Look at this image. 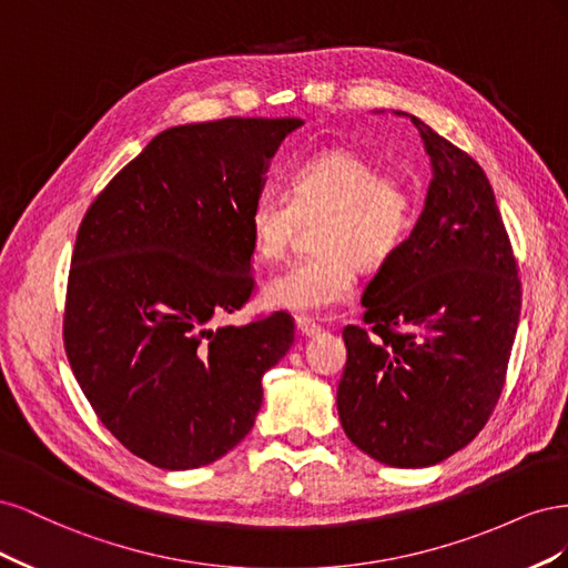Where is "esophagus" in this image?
<instances>
[{
    "instance_id": "obj_1",
    "label": "esophagus",
    "mask_w": 568,
    "mask_h": 568,
    "mask_svg": "<svg viewBox=\"0 0 568 568\" xmlns=\"http://www.w3.org/2000/svg\"><path fill=\"white\" fill-rule=\"evenodd\" d=\"M296 329L301 336H317L322 332V326L315 324L311 317H296Z\"/></svg>"
}]
</instances>
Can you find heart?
I'll list each match as a JSON object with an SVG mask.
<instances>
[{
  "instance_id": "obj_1",
  "label": "heart",
  "mask_w": 568,
  "mask_h": 568,
  "mask_svg": "<svg viewBox=\"0 0 568 568\" xmlns=\"http://www.w3.org/2000/svg\"><path fill=\"white\" fill-rule=\"evenodd\" d=\"M320 215V248L272 277L263 298L296 315H324L355 294L357 270L379 272L407 246L419 220L417 189L382 173L369 156L346 146L311 153L286 173V194L263 189L251 201L248 234L257 261L284 257L298 217Z\"/></svg>"
}]
</instances>
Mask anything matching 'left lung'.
Instances as JSON below:
<instances>
[{
  "instance_id": "8db88e82",
  "label": "left lung",
  "mask_w": 568,
  "mask_h": 568,
  "mask_svg": "<svg viewBox=\"0 0 568 568\" xmlns=\"http://www.w3.org/2000/svg\"><path fill=\"white\" fill-rule=\"evenodd\" d=\"M434 180L407 246L348 324L341 426L388 467L417 469L471 443L500 400L521 282L493 186L469 153L409 115Z\"/></svg>"
}]
</instances>
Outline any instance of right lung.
<instances>
[{
	"mask_svg": "<svg viewBox=\"0 0 568 568\" xmlns=\"http://www.w3.org/2000/svg\"><path fill=\"white\" fill-rule=\"evenodd\" d=\"M301 118L161 132L82 217L63 346L99 422L159 469H196L253 428L263 374L294 343L274 313L217 326L253 294L248 209Z\"/></svg>",
	"mask_w": 568,
	"mask_h": 568,
	"instance_id": "obj_1",
	"label": "right lung"
}]
</instances>
